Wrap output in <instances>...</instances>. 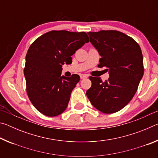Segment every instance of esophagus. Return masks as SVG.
Wrapping results in <instances>:
<instances>
[{
  "instance_id": "34e87169",
  "label": "esophagus",
  "mask_w": 158,
  "mask_h": 158,
  "mask_svg": "<svg viewBox=\"0 0 158 158\" xmlns=\"http://www.w3.org/2000/svg\"><path fill=\"white\" fill-rule=\"evenodd\" d=\"M80 77H81V79H84L87 78L88 76L86 75V74H81V75H80Z\"/></svg>"
}]
</instances>
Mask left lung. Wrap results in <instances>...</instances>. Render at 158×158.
Returning <instances> with one entry per match:
<instances>
[{"label": "left lung", "mask_w": 158, "mask_h": 158, "mask_svg": "<svg viewBox=\"0 0 158 158\" xmlns=\"http://www.w3.org/2000/svg\"><path fill=\"white\" fill-rule=\"evenodd\" d=\"M90 42L100 55L99 68L106 67L108 80L90 77L86 95L93 106L105 114L125 107L137 92L143 75V56L135 40L116 31L89 32Z\"/></svg>", "instance_id": "8db88e82"}]
</instances>
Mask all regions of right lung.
<instances>
[{
    "label": "right lung",
    "mask_w": 158,
    "mask_h": 158,
    "mask_svg": "<svg viewBox=\"0 0 158 158\" xmlns=\"http://www.w3.org/2000/svg\"><path fill=\"white\" fill-rule=\"evenodd\" d=\"M89 42L85 32L52 31L39 37L29 47L23 70L26 91L42 114L56 116L66 109L80 77L61 76L62 65L72 63V56Z\"/></svg>",
    "instance_id": "add662e5"
}]
</instances>
